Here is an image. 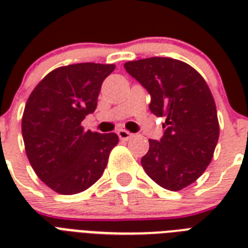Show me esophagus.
Listing matches in <instances>:
<instances>
[{
	"instance_id": "esophagus-1",
	"label": "esophagus",
	"mask_w": 248,
	"mask_h": 248,
	"mask_svg": "<svg viewBox=\"0 0 248 248\" xmlns=\"http://www.w3.org/2000/svg\"><path fill=\"white\" fill-rule=\"evenodd\" d=\"M117 134H118L121 140H130L132 136H134V134H131V132L127 131V130H120Z\"/></svg>"
}]
</instances>
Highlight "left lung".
I'll use <instances>...</instances> for the list:
<instances>
[{
  "label": "left lung",
  "mask_w": 248,
  "mask_h": 248,
  "mask_svg": "<svg viewBox=\"0 0 248 248\" xmlns=\"http://www.w3.org/2000/svg\"><path fill=\"white\" fill-rule=\"evenodd\" d=\"M151 93V112L163 117L161 140L149 139L141 166L159 186L177 192L193 184L211 162L220 127L211 90L189 64L171 58L124 63Z\"/></svg>",
  "instance_id": "left-lung-1"
}]
</instances>
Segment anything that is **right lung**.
<instances>
[{"label": "right lung", "instance_id": "obj_1", "mask_svg": "<svg viewBox=\"0 0 248 248\" xmlns=\"http://www.w3.org/2000/svg\"><path fill=\"white\" fill-rule=\"evenodd\" d=\"M114 64L59 67L41 79L25 104L21 134L34 172L59 194H77L95 184L118 144L114 132L85 131L81 124L96 109L101 83Z\"/></svg>", "mask_w": 248, "mask_h": 248}]
</instances>
